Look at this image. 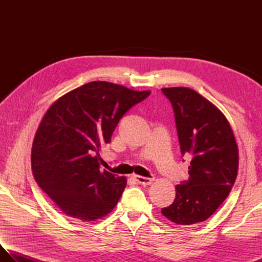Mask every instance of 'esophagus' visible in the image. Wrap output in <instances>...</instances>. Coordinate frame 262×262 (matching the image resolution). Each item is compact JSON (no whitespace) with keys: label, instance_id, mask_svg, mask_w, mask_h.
Listing matches in <instances>:
<instances>
[{"label":"esophagus","instance_id":"esophagus-1","mask_svg":"<svg viewBox=\"0 0 262 262\" xmlns=\"http://www.w3.org/2000/svg\"><path fill=\"white\" fill-rule=\"evenodd\" d=\"M135 179L138 183H141V185H144V186L151 185L154 180L153 178H146V177H142V176H135Z\"/></svg>","mask_w":262,"mask_h":262}]
</instances>
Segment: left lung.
<instances>
[{
    "label": "left lung",
    "mask_w": 262,
    "mask_h": 262,
    "mask_svg": "<svg viewBox=\"0 0 262 262\" xmlns=\"http://www.w3.org/2000/svg\"><path fill=\"white\" fill-rule=\"evenodd\" d=\"M170 100L182 157L190 158L189 179L176 186V199L162 214L178 225L204 222L223 204L234 185L238 149L223 113L192 89L163 88Z\"/></svg>",
    "instance_id": "1"
}]
</instances>
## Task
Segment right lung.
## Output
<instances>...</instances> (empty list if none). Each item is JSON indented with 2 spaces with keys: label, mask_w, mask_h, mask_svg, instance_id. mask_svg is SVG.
<instances>
[{
  "label": "right lung",
  "mask_w": 262,
  "mask_h": 262,
  "mask_svg": "<svg viewBox=\"0 0 262 262\" xmlns=\"http://www.w3.org/2000/svg\"><path fill=\"white\" fill-rule=\"evenodd\" d=\"M149 94L93 81L49 107L33 138L31 169L39 187L64 214L92 222L115 208L127 180L100 170L99 151L110 143L121 117Z\"/></svg>",
  "instance_id": "1"
}]
</instances>
